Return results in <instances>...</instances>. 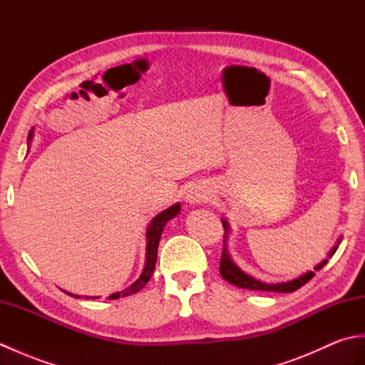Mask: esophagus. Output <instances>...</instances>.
Here are the masks:
<instances>
[{
    "label": "esophagus",
    "instance_id": "34e87169",
    "mask_svg": "<svg viewBox=\"0 0 365 365\" xmlns=\"http://www.w3.org/2000/svg\"><path fill=\"white\" fill-rule=\"evenodd\" d=\"M187 199H188L190 204H199V202H202V200H205L207 196L202 195L200 191L195 190V191H190V195L187 196Z\"/></svg>",
    "mask_w": 365,
    "mask_h": 365
}]
</instances>
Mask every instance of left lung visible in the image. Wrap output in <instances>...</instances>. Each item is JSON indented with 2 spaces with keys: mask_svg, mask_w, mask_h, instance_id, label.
Listing matches in <instances>:
<instances>
[{
  "mask_svg": "<svg viewBox=\"0 0 365 365\" xmlns=\"http://www.w3.org/2000/svg\"><path fill=\"white\" fill-rule=\"evenodd\" d=\"M222 226H224V247H222V255H221V263H220V273L221 276L226 279L227 282L234 284L240 289H247V290H263V292H277V293H292L294 290H298L299 287L304 285L306 282L311 281V279L315 276L314 271H307L306 274H302L297 279H292V281H287V282H279V284H265V282H260L257 279L251 277L250 274H246L245 271L240 269L234 260L230 259L229 251H227V237H229V222L226 220H222ZM340 243V238L337 240V245L332 247L328 254V259L334 255V252L337 251ZM328 259H324L322 263H319L314 269L319 271L322 269L324 265H327Z\"/></svg>",
  "mask_w": 365,
  "mask_h": 365,
  "instance_id": "left-lung-1",
  "label": "left lung"
}]
</instances>
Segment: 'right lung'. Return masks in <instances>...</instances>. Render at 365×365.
Returning <instances> with one entry per match:
<instances>
[{
  "mask_svg": "<svg viewBox=\"0 0 365 365\" xmlns=\"http://www.w3.org/2000/svg\"><path fill=\"white\" fill-rule=\"evenodd\" d=\"M178 213H180V204H174L173 207L166 208L165 212L158 213L155 218L150 221L149 227H147V247H145V265H144V269L141 276H139V279H136V281L131 284L130 287H127L125 290L122 292H118V293H113L110 294V299H118V298H123V297H130V294H135L138 293L141 289H144L145 284L150 281V277L153 274V269H155V263H157V252H158V243H160V238H161V234H163V229H165L166 222L169 220H173L174 216H177ZM72 294V293H68ZM72 297L75 298H80L76 297V294H72ZM92 299H97L98 297H89Z\"/></svg>",
  "mask_w": 365,
  "mask_h": 365,
  "instance_id": "right-lung-1",
  "label": "right lung"
}]
</instances>
